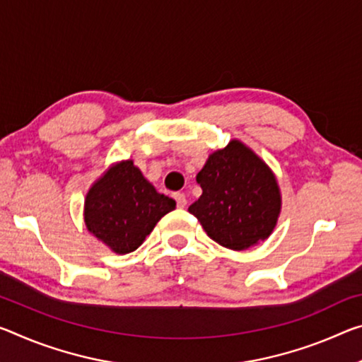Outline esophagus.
<instances>
[{"mask_svg": "<svg viewBox=\"0 0 362 362\" xmlns=\"http://www.w3.org/2000/svg\"><path fill=\"white\" fill-rule=\"evenodd\" d=\"M172 197H174V199L177 202V206H179V208H185V206H187V197H185V194L180 193V192H177V193L172 194Z\"/></svg>", "mask_w": 362, "mask_h": 362, "instance_id": "obj_1", "label": "esophagus"}]
</instances>
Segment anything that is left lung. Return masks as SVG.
Returning a JSON list of instances; mask_svg holds the SVG:
<instances>
[{
    "label": "left lung",
    "instance_id": "1",
    "mask_svg": "<svg viewBox=\"0 0 362 362\" xmlns=\"http://www.w3.org/2000/svg\"><path fill=\"white\" fill-rule=\"evenodd\" d=\"M197 182L203 194L188 211L216 243L240 251L271 235L280 212L279 185L243 143L232 140L212 153Z\"/></svg>",
    "mask_w": 362,
    "mask_h": 362
}]
</instances>
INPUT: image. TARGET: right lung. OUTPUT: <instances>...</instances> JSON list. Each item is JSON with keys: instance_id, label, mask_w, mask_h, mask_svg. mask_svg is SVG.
I'll use <instances>...</instances> for the list:
<instances>
[{"instance_id": "1", "label": "right lung", "mask_w": 362, "mask_h": 362, "mask_svg": "<svg viewBox=\"0 0 362 362\" xmlns=\"http://www.w3.org/2000/svg\"><path fill=\"white\" fill-rule=\"evenodd\" d=\"M175 202L156 192L132 160L106 172L85 199V223L114 253L135 251Z\"/></svg>"}]
</instances>
